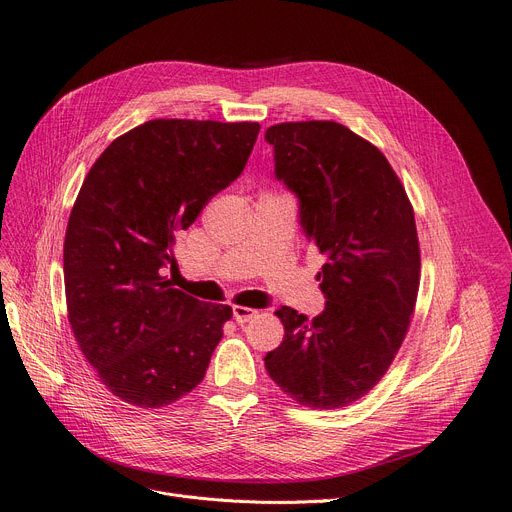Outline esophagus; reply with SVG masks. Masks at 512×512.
I'll return each instance as SVG.
<instances>
[{
    "label": "esophagus",
    "mask_w": 512,
    "mask_h": 512,
    "mask_svg": "<svg viewBox=\"0 0 512 512\" xmlns=\"http://www.w3.org/2000/svg\"><path fill=\"white\" fill-rule=\"evenodd\" d=\"M255 313H257V311H253V309H249V307H240V305L232 307V315H234V319H236V324H247V321H251V319L255 317Z\"/></svg>",
    "instance_id": "34e87169"
}]
</instances>
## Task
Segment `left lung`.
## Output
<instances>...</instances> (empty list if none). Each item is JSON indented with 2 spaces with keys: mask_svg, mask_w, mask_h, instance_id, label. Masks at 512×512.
I'll return each instance as SVG.
<instances>
[{
  "mask_svg": "<svg viewBox=\"0 0 512 512\" xmlns=\"http://www.w3.org/2000/svg\"><path fill=\"white\" fill-rule=\"evenodd\" d=\"M265 141L326 259V309L311 321L278 309L284 340L265 369L299 405L342 409L384 378L409 332L421 274L413 205L386 155L338 122L274 124Z\"/></svg>",
  "mask_w": 512,
  "mask_h": 512,
  "instance_id": "obj_1",
  "label": "left lung"
}]
</instances>
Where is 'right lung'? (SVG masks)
<instances>
[{
  "instance_id": "add662e5",
  "label": "right lung",
  "mask_w": 512,
  "mask_h": 512,
  "mask_svg": "<svg viewBox=\"0 0 512 512\" xmlns=\"http://www.w3.org/2000/svg\"><path fill=\"white\" fill-rule=\"evenodd\" d=\"M257 122L149 120L112 141L80 186L64 240L72 334L114 396L159 409L195 390L232 307L172 288L180 230L234 182Z\"/></svg>"
}]
</instances>
